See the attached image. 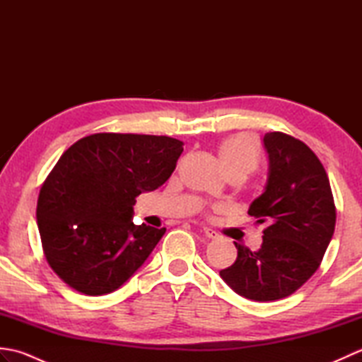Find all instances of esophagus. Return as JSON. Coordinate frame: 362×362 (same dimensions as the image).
<instances>
[{
    "label": "esophagus",
    "instance_id": "esophagus-1",
    "mask_svg": "<svg viewBox=\"0 0 362 362\" xmlns=\"http://www.w3.org/2000/svg\"><path fill=\"white\" fill-rule=\"evenodd\" d=\"M202 232H204V235L206 236V238H210V240H216V238H219V235L214 232L213 228H209V227H204L202 228Z\"/></svg>",
    "mask_w": 362,
    "mask_h": 362
}]
</instances>
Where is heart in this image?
Segmentation results:
<instances>
[{"label": "heart", "instance_id": "heart-1", "mask_svg": "<svg viewBox=\"0 0 362 362\" xmlns=\"http://www.w3.org/2000/svg\"><path fill=\"white\" fill-rule=\"evenodd\" d=\"M219 158L226 171L250 173L258 163V149L249 136H230L219 146Z\"/></svg>", "mask_w": 362, "mask_h": 362}]
</instances>
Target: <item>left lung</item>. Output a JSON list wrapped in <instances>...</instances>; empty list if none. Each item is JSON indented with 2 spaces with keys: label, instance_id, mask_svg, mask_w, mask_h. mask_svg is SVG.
Listing matches in <instances>:
<instances>
[{
  "label": "left lung",
  "instance_id": "8db88e82",
  "mask_svg": "<svg viewBox=\"0 0 362 362\" xmlns=\"http://www.w3.org/2000/svg\"><path fill=\"white\" fill-rule=\"evenodd\" d=\"M269 169L264 191L249 206L257 224H267L263 244L252 252L235 243V263L219 272L236 294L255 302L291 296L317 271L332 241L336 209L329 180L308 146L294 136L263 138Z\"/></svg>",
  "mask_w": 362,
  "mask_h": 362
}]
</instances>
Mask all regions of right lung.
<instances>
[{
	"mask_svg": "<svg viewBox=\"0 0 362 362\" xmlns=\"http://www.w3.org/2000/svg\"><path fill=\"white\" fill-rule=\"evenodd\" d=\"M182 152L175 138L136 134H95L68 148L37 202L52 271L87 296L121 288L166 232L134 224L135 199L163 185Z\"/></svg>",
	"mask_w": 362,
	"mask_h": 362,
	"instance_id": "obj_1",
	"label": "right lung"
}]
</instances>
